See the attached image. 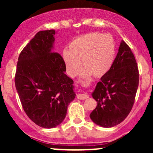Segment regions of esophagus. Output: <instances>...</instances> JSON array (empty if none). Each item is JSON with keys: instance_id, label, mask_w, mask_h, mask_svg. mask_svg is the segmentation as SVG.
<instances>
[{"instance_id": "1", "label": "esophagus", "mask_w": 153, "mask_h": 153, "mask_svg": "<svg viewBox=\"0 0 153 153\" xmlns=\"http://www.w3.org/2000/svg\"><path fill=\"white\" fill-rule=\"evenodd\" d=\"M77 98H78V99L85 100V99H86V98H89V95H88L87 94H86V93L78 94V95H77Z\"/></svg>"}]
</instances>
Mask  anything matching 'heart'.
Listing matches in <instances>:
<instances>
[{"mask_svg":"<svg viewBox=\"0 0 153 153\" xmlns=\"http://www.w3.org/2000/svg\"><path fill=\"white\" fill-rule=\"evenodd\" d=\"M115 56V43L110 34L91 32L72 40L67 50L63 53L67 71L71 76H75L81 68L84 69L82 75L92 74L101 77L109 70Z\"/></svg>","mask_w":153,"mask_h":153,"instance_id":"heart-1","label":"heart"}]
</instances>
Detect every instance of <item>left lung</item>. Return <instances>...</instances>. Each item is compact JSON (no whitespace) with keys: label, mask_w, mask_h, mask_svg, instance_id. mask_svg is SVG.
I'll list each match as a JSON object with an SVG mask.
<instances>
[{"label":"left lung","mask_w":153,"mask_h":153,"mask_svg":"<svg viewBox=\"0 0 153 153\" xmlns=\"http://www.w3.org/2000/svg\"><path fill=\"white\" fill-rule=\"evenodd\" d=\"M138 83L135 56L122 41L112 67L101 77L92 94L98 104L89 115L92 121L107 128L122 122L133 106Z\"/></svg>","instance_id":"1"}]
</instances>
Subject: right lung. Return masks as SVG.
<instances>
[{
	"mask_svg": "<svg viewBox=\"0 0 153 153\" xmlns=\"http://www.w3.org/2000/svg\"><path fill=\"white\" fill-rule=\"evenodd\" d=\"M55 31H40L18 57L15 84L27 116L44 128H53L65 118L73 101V81L65 74L66 64L52 52Z\"/></svg>",
	"mask_w": 153,
	"mask_h": 153,
	"instance_id": "obj_1",
	"label": "right lung"
}]
</instances>
